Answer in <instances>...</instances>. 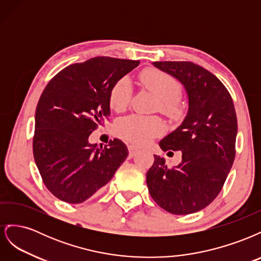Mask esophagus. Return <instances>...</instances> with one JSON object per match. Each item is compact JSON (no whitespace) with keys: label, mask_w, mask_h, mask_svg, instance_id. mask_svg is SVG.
Masks as SVG:
<instances>
[{"label":"esophagus","mask_w":261,"mask_h":261,"mask_svg":"<svg viewBox=\"0 0 261 261\" xmlns=\"http://www.w3.org/2000/svg\"><path fill=\"white\" fill-rule=\"evenodd\" d=\"M139 151L138 147L134 146V145H128V152H129V156H134L137 152Z\"/></svg>","instance_id":"1"}]
</instances>
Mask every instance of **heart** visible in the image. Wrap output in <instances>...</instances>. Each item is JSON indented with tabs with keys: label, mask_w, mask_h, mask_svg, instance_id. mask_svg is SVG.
<instances>
[{
	"label": "heart",
	"mask_w": 261,
	"mask_h": 261,
	"mask_svg": "<svg viewBox=\"0 0 261 261\" xmlns=\"http://www.w3.org/2000/svg\"><path fill=\"white\" fill-rule=\"evenodd\" d=\"M140 82L160 98L158 109L167 115L177 118L183 115L184 109L179 101L181 87L174 77L159 69L148 68L139 75ZM132 98V87L128 78L116 81L109 91V106L115 112H122L127 108ZM164 130L161 118L133 114L122 117L115 125L118 137L128 143L143 146L160 136Z\"/></svg>",
	"instance_id": "b5f03b06"
}]
</instances>
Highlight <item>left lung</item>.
Returning <instances> with one entry per match:
<instances>
[{
    "label": "left lung",
    "instance_id": "obj_1",
    "mask_svg": "<svg viewBox=\"0 0 261 261\" xmlns=\"http://www.w3.org/2000/svg\"><path fill=\"white\" fill-rule=\"evenodd\" d=\"M183 84L188 113L160 143L163 151H181V162L168 168L154 155L147 172L150 196L173 215H189L207 206L222 189L235 159L238 118L230 92L209 70L192 62H153Z\"/></svg>",
    "mask_w": 261,
    "mask_h": 261
}]
</instances>
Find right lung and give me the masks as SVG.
<instances>
[{
  "label": "right lung",
  "instance_id": "add662e5",
  "mask_svg": "<svg viewBox=\"0 0 261 261\" xmlns=\"http://www.w3.org/2000/svg\"><path fill=\"white\" fill-rule=\"evenodd\" d=\"M139 61L97 57L55 75L38 101L33 151L45 187L68 203L87 200L108 184L128 155L120 139L88 143L110 114L112 85Z\"/></svg>",
  "mask_w": 261,
  "mask_h": 261
}]
</instances>
